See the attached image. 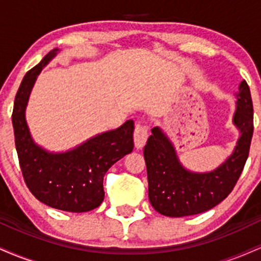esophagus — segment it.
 <instances>
[{"label": "esophagus", "mask_w": 261, "mask_h": 261, "mask_svg": "<svg viewBox=\"0 0 261 261\" xmlns=\"http://www.w3.org/2000/svg\"><path fill=\"white\" fill-rule=\"evenodd\" d=\"M148 137V130L147 127L143 126V125H136L134 133V141H135V147L136 148H142L145 146L146 141Z\"/></svg>", "instance_id": "34e87169"}]
</instances>
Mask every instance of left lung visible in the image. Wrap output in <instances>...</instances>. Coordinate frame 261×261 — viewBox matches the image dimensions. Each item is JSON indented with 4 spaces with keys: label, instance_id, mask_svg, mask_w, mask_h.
Here are the masks:
<instances>
[{
    "label": "left lung",
    "instance_id": "8db88e82",
    "mask_svg": "<svg viewBox=\"0 0 261 261\" xmlns=\"http://www.w3.org/2000/svg\"><path fill=\"white\" fill-rule=\"evenodd\" d=\"M232 122L239 131L232 153L210 172L185 168L168 135L152 128L143 148L148 179V199L157 212L168 217L201 214L229 195L242 174L253 137V103L249 86L242 81L236 93Z\"/></svg>",
    "mask_w": 261,
    "mask_h": 261
}]
</instances>
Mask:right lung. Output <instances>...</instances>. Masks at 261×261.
I'll list each match as a JSON object with an SVG mask.
<instances>
[{"mask_svg": "<svg viewBox=\"0 0 261 261\" xmlns=\"http://www.w3.org/2000/svg\"><path fill=\"white\" fill-rule=\"evenodd\" d=\"M60 53L59 47L28 71L14 99L12 124L20 169L27 187L39 201L68 212H87L104 200L108 169L134 149V121L95 135L65 152H50L32 137L25 109L39 73Z\"/></svg>", "mask_w": 261, "mask_h": 261, "instance_id": "right-lung-1", "label": "right lung"}]
</instances>
